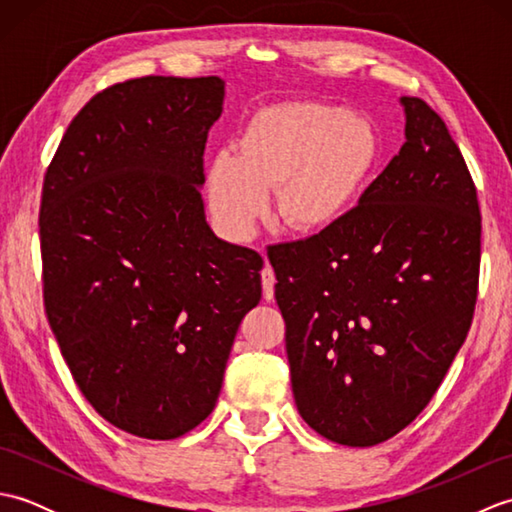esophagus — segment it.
I'll list each match as a JSON object with an SVG mask.
<instances>
[{
	"label": "esophagus",
	"instance_id": "1",
	"mask_svg": "<svg viewBox=\"0 0 512 512\" xmlns=\"http://www.w3.org/2000/svg\"><path fill=\"white\" fill-rule=\"evenodd\" d=\"M275 270L270 268L268 264L262 268V288H264V299L273 301L275 297Z\"/></svg>",
	"mask_w": 512,
	"mask_h": 512
}]
</instances>
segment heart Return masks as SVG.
Here are the masks:
<instances>
[{"instance_id":"b5f03b06","label":"heart","mask_w":512,"mask_h":512,"mask_svg":"<svg viewBox=\"0 0 512 512\" xmlns=\"http://www.w3.org/2000/svg\"><path fill=\"white\" fill-rule=\"evenodd\" d=\"M237 156H215L209 202L228 237L248 239L277 189V211L299 233L328 231L350 209L378 158V134L361 114L290 101L257 110L237 136Z\"/></svg>"}]
</instances>
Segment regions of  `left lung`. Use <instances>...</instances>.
I'll return each mask as SVG.
<instances>
[{"mask_svg": "<svg viewBox=\"0 0 512 512\" xmlns=\"http://www.w3.org/2000/svg\"><path fill=\"white\" fill-rule=\"evenodd\" d=\"M405 145L328 231L273 246L301 418L374 447L429 405L469 334L482 215L447 125L402 96Z\"/></svg>", "mask_w": 512, "mask_h": 512, "instance_id": "obj_1", "label": "left lung"}]
</instances>
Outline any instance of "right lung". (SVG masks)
<instances>
[{
  "mask_svg": "<svg viewBox=\"0 0 512 512\" xmlns=\"http://www.w3.org/2000/svg\"><path fill=\"white\" fill-rule=\"evenodd\" d=\"M220 76H143L74 116L43 178V306L85 400L132 436L173 440L220 396L264 259L206 224L204 145Z\"/></svg>",
  "mask_w": 512,
  "mask_h": 512,
  "instance_id": "obj_1",
  "label": "right lung"
}]
</instances>
